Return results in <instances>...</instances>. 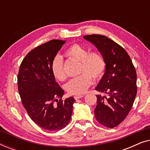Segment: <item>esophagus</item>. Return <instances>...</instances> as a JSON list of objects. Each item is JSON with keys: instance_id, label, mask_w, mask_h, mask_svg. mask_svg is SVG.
Wrapping results in <instances>:
<instances>
[{"instance_id": "esophagus-1", "label": "esophagus", "mask_w": 150, "mask_h": 150, "mask_svg": "<svg viewBox=\"0 0 150 150\" xmlns=\"http://www.w3.org/2000/svg\"><path fill=\"white\" fill-rule=\"evenodd\" d=\"M83 97H84L83 95H77L74 96V99L75 100H79L80 98H82Z\"/></svg>"}]
</instances>
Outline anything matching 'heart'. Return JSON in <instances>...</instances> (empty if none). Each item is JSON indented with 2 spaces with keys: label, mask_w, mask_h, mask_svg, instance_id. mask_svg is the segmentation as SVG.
I'll list each match as a JSON object with an SVG mask.
<instances>
[{
  "label": "heart",
  "mask_w": 150,
  "mask_h": 150,
  "mask_svg": "<svg viewBox=\"0 0 150 150\" xmlns=\"http://www.w3.org/2000/svg\"><path fill=\"white\" fill-rule=\"evenodd\" d=\"M65 54L71 59L80 61L79 74L65 85V89L71 95H81L85 93L92 84L93 79H99L102 76L106 69L104 57L97 52H91L87 48L78 44L71 45L65 50ZM51 70L54 78L63 81L66 78L63 69V59L56 56L51 63Z\"/></svg>",
  "instance_id": "obj_1"
}]
</instances>
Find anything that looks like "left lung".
Masks as SVG:
<instances>
[{
    "instance_id": "1",
    "label": "left lung",
    "mask_w": 150,
    "mask_h": 150,
    "mask_svg": "<svg viewBox=\"0 0 150 150\" xmlns=\"http://www.w3.org/2000/svg\"><path fill=\"white\" fill-rule=\"evenodd\" d=\"M95 46L106 62L103 76L96 90L108 98L96 95L95 117L100 124L115 128L125 120L136 97L137 72L130 57L124 48L101 35L83 37Z\"/></svg>"
}]
</instances>
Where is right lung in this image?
Instances as JSON below:
<instances>
[{"instance_id":"right-lung-1","label":"right lung","mask_w":150,"mask_h":150,"mask_svg":"<svg viewBox=\"0 0 150 150\" xmlns=\"http://www.w3.org/2000/svg\"><path fill=\"white\" fill-rule=\"evenodd\" d=\"M65 43L53 40L35 48L24 57L18 75V91L24 108L37 125L50 131L61 130L68 124L75 102L73 97L61 100L64 91L51 70L52 59Z\"/></svg>"}]
</instances>
